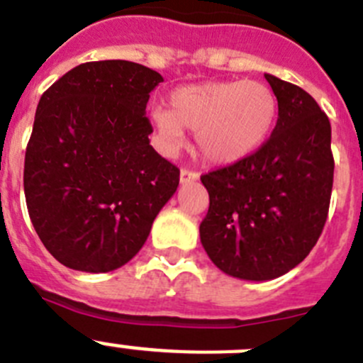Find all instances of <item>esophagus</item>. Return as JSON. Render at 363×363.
I'll use <instances>...</instances> for the list:
<instances>
[{
  "instance_id": "esophagus-1",
  "label": "esophagus",
  "mask_w": 363,
  "mask_h": 363,
  "mask_svg": "<svg viewBox=\"0 0 363 363\" xmlns=\"http://www.w3.org/2000/svg\"><path fill=\"white\" fill-rule=\"evenodd\" d=\"M196 179H199V174L193 170H186V168H182L181 170V184H188V182H195Z\"/></svg>"
}]
</instances>
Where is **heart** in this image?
I'll return each instance as SVG.
<instances>
[{
    "label": "heart",
    "instance_id": "1",
    "mask_svg": "<svg viewBox=\"0 0 363 363\" xmlns=\"http://www.w3.org/2000/svg\"><path fill=\"white\" fill-rule=\"evenodd\" d=\"M279 101L260 81H207L186 84L170 96V111L152 122L167 149L182 143V129L196 133L200 156L213 164H234L255 152L275 125Z\"/></svg>",
    "mask_w": 363,
    "mask_h": 363
}]
</instances>
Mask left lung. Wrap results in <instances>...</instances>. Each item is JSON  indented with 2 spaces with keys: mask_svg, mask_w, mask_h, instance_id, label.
I'll return each instance as SVG.
<instances>
[{
  "mask_svg": "<svg viewBox=\"0 0 363 363\" xmlns=\"http://www.w3.org/2000/svg\"><path fill=\"white\" fill-rule=\"evenodd\" d=\"M279 101L269 140L200 181L209 211L200 241L209 259L241 280L277 279L311 253L326 223L333 186L332 125L303 88L264 74Z\"/></svg>",
  "mask_w": 363,
  "mask_h": 363,
  "instance_id": "8db88e82",
  "label": "left lung"
}]
</instances>
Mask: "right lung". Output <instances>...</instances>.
I'll list each match as a JSON object with an SVG mask.
<instances>
[{
	"mask_svg": "<svg viewBox=\"0 0 363 363\" xmlns=\"http://www.w3.org/2000/svg\"><path fill=\"white\" fill-rule=\"evenodd\" d=\"M163 76L125 60L86 62L42 94L24 157L30 220L70 269L106 273L145 245L179 186L150 145L145 108Z\"/></svg>",
	"mask_w": 363,
	"mask_h": 363,
	"instance_id": "1",
	"label": "right lung"
}]
</instances>
